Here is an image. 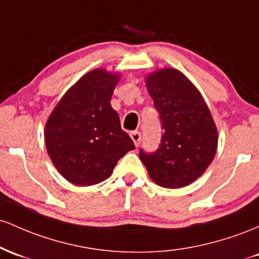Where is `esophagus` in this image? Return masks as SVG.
<instances>
[{"label":"esophagus","instance_id":"34e87169","mask_svg":"<svg viewBox=\"0 0 259 259\" xmlns=\"http://www.w3.org/2000/svg\"><path fill=\"white\" fill-rule=\"evenodd\" d=\"M131 138H132L133 143H135L136 147H139V144H141V132H138V131H133V132H131Z\"/></svg>","mask_w":259,"mask_h":259}]
</instances>
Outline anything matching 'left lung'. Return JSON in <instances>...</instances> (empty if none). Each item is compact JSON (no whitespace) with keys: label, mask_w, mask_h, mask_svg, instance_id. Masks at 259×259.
Masks as SVG:
<instances>
[{"label":"left lung","mask_w":259,"mask_h":259,"mask_svg":"<svg viewBox=\"0 0 259 259\" xmlns=\"http://www.w3.org/2000/svg\"><path fill=\"white\" fill-rule=\"evenodd\" d=\"M164 135L153 154L139 152L150 179L166 188L191 185L207 170L218 148L217 124L196 85L175 68H160L145 77Z\"/></svg>","instance_id":"8db88e82"}]
</instances>
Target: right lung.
Returning <instances> with one entry per match:
<instances>
[{"mask_svg": "<svg viewBox=\"0 0 259 259\" xmlns=\"http://www.w3.org/2000/svg\"><path fill=\"white\" fill-rule=\"evenodd\" d=\"M118 72L95 68L65 93L44 130L52 164L68 182L93 186L109 179L122 156L135 144L122 131L111 97Z\"/></svg>", "mask_w": 259, "mask_h": 259, "instance_id": "obj_1", "label": "right lung"}]
</instances>
